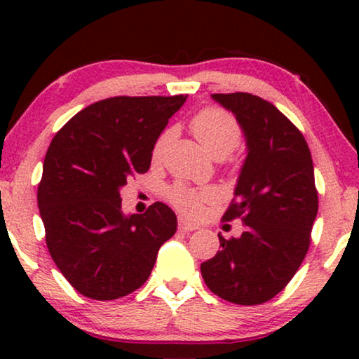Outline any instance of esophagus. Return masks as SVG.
Returning a JSON list of instances; mask_svg holds the SVG:
<instances>
[{
  "label": "esophagus",
  "instance_id": "obj_1",
  "mask_svg": "<svg viewBox=\"0 0 359 359\" xmlns=\"http://www.w3.org/2000/svg\"><path fill=\"white\" fill-rule=\"evenodd\" d=\"M180 230H183V232H193V230L198 229V225L193 224V222H188V220L184 219H180Z\"/></svg>",
  "mask_w": 359,
  "mask_h": 359
}]
</instances>
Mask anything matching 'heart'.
Instances as JSON below:
<instances>
[{
    "instance_id": "heart-1",
    "label": "heart",
    "mask_w": 359,
    "mask_h": 359,
    "mask_svg": "<svg viewBox=\"0 0 359 359\" xmlns=\"http://www.w3.org/2000/svg\"><path fill=\"white\" fill-rule=\"evenodd\" d=\"M191 129L201 147L212 156V158L222 160L237 149L242 140V129L232 114L219 107H208L201 111L191 121ZM173 135V130L168 129L158 137L154 147V158H160L165 145ZM212 191H193L184 186H175L170 191V199L176 208L184 212H198L203 201L212 198Z\"/></svg>"
}]
</instances>
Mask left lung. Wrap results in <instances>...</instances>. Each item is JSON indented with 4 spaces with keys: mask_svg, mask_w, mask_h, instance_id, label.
I'll list each match as a JSON object with an SVG mask.
<instances>
[{
    "mask_svg": "<svg viewBox=\"0 0 359 359\" xmlns=\"http://www.w3.org/2000/svg\"><path fill=\"white\" fill-rule=\"evenodd\" d=\"M232 112L247 142L233 201L224 220L242 217L240 237L224 238L201 264L214 294L240 306L281 292L301 266L318 210L311 150L296 126L271 102L250 93L210 95Z\"/></svg>",
    "mask_w": 359,
    "mask_h": 359,
    "instance_id": "8db88e82",
    "label": "left lung"
}]
</instances>
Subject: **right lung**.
Instances as JSON below:
<instances>
[{"mask_svg":"<svg viewBox=\"0 0 359 359\" xmlns=\"http://www.w3.org/2000/svg\"><path fill=\"white\" fill-rule=\"evenodd\" d=\"M178 96H117L78 112L57 132L37 189L50 257L83 296L112 301L149 279L161 245L176 232L163 203L122 212L121 189L147 173Z\"/></svg>","mask_w":359,"mask_h":359,"instance_id":"right-lung-1","label":"right lung"}]
</instances>
